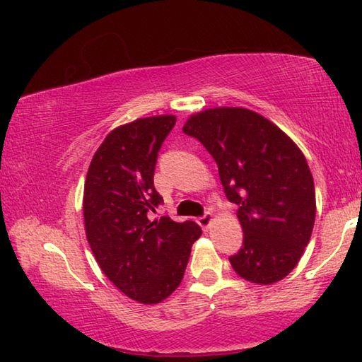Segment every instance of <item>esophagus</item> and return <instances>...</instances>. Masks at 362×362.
<instances>
[{
	"mask_svg": "<svg viewBox=\"0 0 362 362\" xmlns=\"http://www.w3.org/2000/svg\"><path fill=\"white\" fill-rule=\"evenodd\" d=\"M211 222H212V214L211 212H204L203 216L198 217V223L201 225V228H203V230L209 228Z\"/></svg>",
	"mask_w": 362,
	"mask_h": 362,
	"instance_id": "esophagus-1",
	"label": "esophagus"
}]
</instances>
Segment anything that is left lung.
<instances>
[{"mask_svg":"<svg viewBox=\"0 0 362 362\" xmlns=\"http://www.w3.org/2000/svg\"><path fill=\"white\" fill-rule=\"evenodd\" d=\"M183 132L217 163L230 203L238 204L244 240L230 263L241 278L273 284L287 276L310 243L316 216L313 175L298 146L247 108H211Z\"/></svg>","mask_w":362,"mask_h":362,"instance_id":"obj_1","label":"left lung"}]
</instances>
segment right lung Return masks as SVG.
Instances as JSON below:
<instances>
[{
    "label": "right lung",
    "instance_id": "right-lung-1",
    "mask_svg": "<svg viewBox=\"0 0 362 362\" xmlns=\"http://www.w3.org/2000/svg\"><path fill=\"white\" fill-rule=\"evenodd\" d=\"M175 116H151L119 126L103 140L84 183L86 236L105 276L140 303L169 297L185 273L198 223L150 220L163 204L153 175Z\"/></svg>",
    "mask_w": 362,
    "mask_h": 362
}]
</instances>
